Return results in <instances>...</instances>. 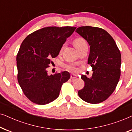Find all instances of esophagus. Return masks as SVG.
Wrapping results in <instances>:
<instances>
[{
	"label": "esophagus",
	"instance_id": "esophagus-1",
	"mask_svg": "<svg viewBox=\"0 0 132 132\" xmlns=\"http://www.w3.org/2000/svg\"><path fill=\"white\" fill-rule=\"evenodd\" d=\"M77 77V76L76 75H75V74H71V75H70V78L72 79L76 78Z\"/></svg>",
	"mask_w": 132,
	"mask_h": 132
}]
</instances>
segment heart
<instances>
[{
  "mask_svg": "<svg viewBox=\"0 0 132 132\" xmlns=\"http://www.w3.org/2000/svg\"><path fill=\"white\" fill-rule=\"evenodd\" d=\"M73 43H74V45H75L76 48L77 50H79V48H80L82 47L85 46V45H87L86 41L83 38H81V37H79V38H76L75 40H74ZM64 46L65 45H63L62 47H61V51H62L63 48H64ZM66 68L68 70H70V71H76V67L74 64L67 65H66Z\"/></svg>",
  "mask_w": 132,
  "mask_h": 132,
  "instance_id": "b5f03b06",
  "label": "heart"
}]
</instances>
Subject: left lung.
<instances>
[{"label": "left lung", "mask_w": 132, "mask_h": 132, "mask_svg": "<svg viewBox=\"0 0 132 132\" xmlns=\"http://www.w3.org/2000/svg\"><path fill=\"white\" fill-rule=\"evenodd\" d=\"M90 46L88 64L93 76L82 75L85 86L78 91L79 97L92 104L106 100L114 91L121 75V56L114 39L102 28L81 26L76 30Z\"/></svg>", "instance_id": "left-lung-1"}]
</instances>
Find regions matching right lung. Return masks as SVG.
Masks as SVG:
<instances>
[{"label": "right lung", "instance_id": "add662e5", "mask_svg": "<svg viewBox=\"0 0 132 132\" xmlns=\"http://www.w3.org/2000/svg\"><path fill=\"white\" fill-rule=\"evenodd\" d=\"M76 29L47 27L30 34L21 43L16 58L17 79L32 102L44 105L53 102L58 97L62 84L70 79L68 71L49 76L47 69Z\"/></svg>", "mask_w": 132, "mask_h": 132}]
</instances>
